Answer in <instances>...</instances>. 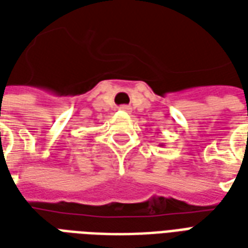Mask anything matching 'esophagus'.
<instances>
[{
    "label": "esophagus",
    "mask_w": 248,
    "mask_h": 248,
    "mask_svg": "<svg viewBox=\"0 0 248 248\" xmlns=\"http://www.w3.org/2000/svg\"><path fill=\"white\" fill-rule=\"evenodd\" d=\"M119 108H121V110H124V111H130V108L129 106H126V105H122Z\"/></svg>",
    "instance_id": "1"
}]
</instances>
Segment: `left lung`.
Here are the masks:
<instances>
[{
  "label": "left lung",
  "instance_id": "obj_1",
  "mask_svg": "<svg viewBox=\"0 0 248 248\" xmlns=\"http://www.w3.org/2000/svg\"><path fill=\"white\" fill-rule=\"evenodd\" d=\"M161 146H163V145H161Z\"/></svg>",
  "mask_w": 248,
  "mask_h": 248
}]
</instances>
